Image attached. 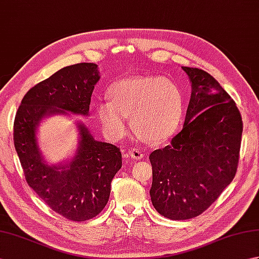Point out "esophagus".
<instances>
[{"mask_svg": "<svg viewBox=\"0 0 259 259\" xmlns=\"http://www.w3.org/2000/svg\"><path fill=\"white\" fill-rule=\"evenodd\" d=\"M129 156L133 159H136V160H140V159L145 157L144 153H142V151L139 149H131L129 151Z\"/></svg>", "mask_w": 259, "mask_h": 259, "instance_id": "obj_1", "label": "esophagus"}]
</instances>
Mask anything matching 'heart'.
I'll use <instances>...</instances> for the list:
<instances>
[{
	"instance_id": "obj_1",
	"label": "heart",
	"mask_w": 259,
	"mask_h": 259,
	"mask_svg": "<svg viewBox=\"0 0 259 259\" xmlns=\"http://www.w3.org/2000/svg\"><path fill=\"white\" fill-rule=\"evenodd\" d=\"M109 101H98L95 112L103 134L118 140L125 133V117L142 139L158 144L170 138L181 122L183 91L167 78L137 75L121 79L108 89Z\"/></svg>"
}]
</instances>
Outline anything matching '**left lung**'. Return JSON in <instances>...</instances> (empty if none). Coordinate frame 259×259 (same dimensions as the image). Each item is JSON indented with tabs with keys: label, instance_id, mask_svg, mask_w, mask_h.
<instances>
[{
	"label": "left lung",
	"instance_id": "obj_1",
	"mask_svg": "<svg viewBox=\"0 0 259 259\" xmlns=\"http://www.w3.org/2000/svg\"><path fill=\"white\" fill-rule=\"evenodd\" d=\"M183 70L191 83L183 130L149 156L152 205L172 221L200 214L232 183L243 134L239 110L218 81L200 69Z\"/></svg>",
	"mask_w": 259,
	"mask_h": 259
}]
</instances>
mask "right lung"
<instances>
[{"mask_svg":"<svg viewBox=\"0 0 259 259\" xmlns=\"http://www.w3.org/2000/svg\"><path fill=\"white\" fill-rule=\"evenodd\" d=\"M100 72L95 63L69 65L40 82L22 99L14 120V147L26 183L53 211L69 221L84 222L101 212L111 181L122 164L117 147L98 141L82 121L74 155L57 164L47 162L38 147L43 120L60 114L89 115L91 96Z\"/></svg>","mask_w":259,"mask_h":259,"instance_id":"add662e5","label":"right lung"}]
</instances>
